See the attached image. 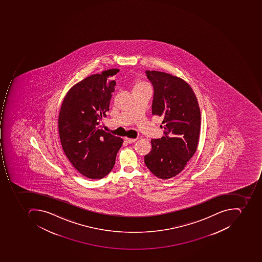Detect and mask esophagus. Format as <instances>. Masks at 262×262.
Masks as SVG:
<instances>
[{
	"label": "esophagus",
	"mask_w": 262,
	"mask_h": 262,
	"mask_svg": "<svg viewBox=\"0 0 262 262\" xmlns=\"http://www.w3.org/2000/svg\"><path fill=\"white\" fill-rule=\"evenodd\" d=\"M136 140H137V139H130V138H125V141H126V143H134V142H136Z\"/></svg>",
	"instance_id": "esophagus-1"
}]
</instances>
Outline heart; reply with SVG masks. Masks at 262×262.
I'll use <instances>...</instances> for the list:
<instances>
[{"label":"heart","instance_id":"1","mask_svg":"<svg viewBox=\"0 0 262 262\" xmlns=\"http://www.w3.org/2000/svg\"><path fill=\"white\" fill-rule=\"evenodd\" d=\"M149 88L148 85L141 81H136V83L134 85V90L139 89V88Z\"/></svg>","mask_w":262,"mask_h":262}]
</instances>
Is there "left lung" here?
<instances>
[{
	"label": "left lung",
	"mask_w": 262,
	"mask_h": 262,
	"mask_svg": "<svg viewBox=\"0 0 262 262\" xmlns=\"http://www.w3.org/2000/svg\"><path fill=\"white\" fill-rule=\"evenodd\" d=\"M154 88L152 115L163 118L164 136L151 139L145 164L156 177L172 178L195 154L201 130V111L191 86L167 73L146 71Z\"/></svg>",
	"instance_id": "obj_1"
}]
</instances>
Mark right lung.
<instances>
[{
    "instance_id": "right-lung-1",
    "label": "right lung",
    "mask_w": 262,
    "mask_h": 262,
    "mask_svg": "<svg viewBox=\"0 0 262 262\" xmlns=\"http://www.w3.org/2000/svg\"><path fill=\"white\" fill-rule=\"evenodd\" d=\"M119 69L93 74L67 92L60 109L58 132L64 152L84 177L102 179L115 165L123 139L99 129L115 91Z\"/></svg>"
}]
</instances>
